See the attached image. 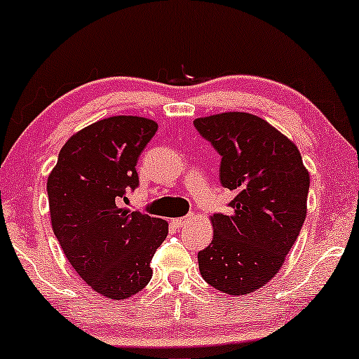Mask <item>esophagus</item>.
Listing matches in <instances>:
<instances>
[{
    "label": "esophagus",
    "instance_id": "obj_1",
    "mask_svg": "<svg viewBox=\"0 0 359 359\" xmlns=\"http://www.w3.org/2000/svg\"><path fill=\"white\" fill-rule=\"evenodd\" d=\"M191 221H193V217H191V216H188V217H178V219H173V226L178 227V229H181V227L188 226Z\"/></svg>",
    "mask_w": 359,
    "mask_h": 359
}]
</instances>
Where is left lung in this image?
<instances>
[{"label":"left lung","instance_id":"left-lung-1","mask_svg":"<svg viewBox=\"0 0 359 359\" xmlns=\"http://www.w3.org/2000/svg\"><path fill=\"white\" fill-rule=\"evenodd\" d=\"M219 151V178L236 198L229 216L214 214L211 244L198 254L199 272L227 295L271 282L285 262L306 216L310 175L295 143L248 111L194 120Z\"/></svg>","mask_w":359,"mask_h":359}]
</instances>
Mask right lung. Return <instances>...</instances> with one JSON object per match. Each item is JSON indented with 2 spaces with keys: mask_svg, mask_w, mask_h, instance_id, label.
I'll return each mask as SVG.
<instances>
[{
  "mask_svg": "<svg viewBox=\"0 0 359 359\" xmlns=\"http://www.w3.org/2000/svg\"><path fill=\"white\" fill-rule=\"evenodd\" d=\"M158 123L115 115L79 130L64 143L48 176L50 224L60 248L87 285L111 300L138 293L168 222L120 206L137 188L140 153Z\"/></svg>",
  "mask_w": 359,
  "mask_h": 359,
  "instance_id": "1",
  "label": "right lung"
}]
</instances>
